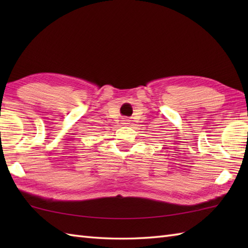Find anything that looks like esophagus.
Returning <instances> with one entry per match:
<instances>
[{
	"mask_svg": "<svg viewBox=\"0 0 248 248\" xmlns=\"http://www.w3.org/2000/svg\"><path fill=\"white\" fill-rule=\"evenodd\" d=\"M123 124H130V120L128 118H123Z\"/></svg>",
	"mask_w": 248,
	"mask_h": 248,
	"instance_id": "obj_1",
	"label": "esophagus"
}]
</instances>
